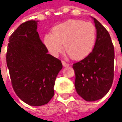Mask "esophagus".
<instances>
[{
	"label": "esophagus",
	"instance_id": "34e87169",
	"mask_svg": "<svg viewBox=\"0 0 122 122\" xmlns=\"http://www.w3.org/2000/svg\"><path fill=\"white\" fill-rule=\"evenodd\" d=\"M62 64H63V66H64V67H68V66H69V64L68 63H66L65 61H62Z\"/></svg>",
	"mask_w": 122,
	"mask_h": 122
}]
</instances>
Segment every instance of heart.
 I'll return each mask as SVG.
<instances>
[{"label":"heart","instance_id":"1","mask_svg":"<svg viewBox=\"0 0 122 122\" xmlns=\"http://www.w3.org/2000/svg\"><path fill=\"white\" fill-rule=\"evenodd\" d=\"M96 41V30L93 24L83 20H70L56 26L52 34H47L44 43L54 56L63 50V44L68 55L75 60L87 57Z\"/></svg>","mask_w":122,"mask_h":122}]
</instances>
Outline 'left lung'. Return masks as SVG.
Segmentation results:
<instances>
[{"mask_svg": "<svg viewBox=\"0 0 122 122\" xmlns=\"http://www.w3.org/2000/svg\"><path fill=\"white\" fill-rule=\"evenodd\" d=\"M97 38L92 51L83 60L75 63V87L87 102L102 98L110 90L114 79V50L107 30L92 17Z\"/></svg>", "mask_w": 122, "mask_h": 122, "instance_id": "obj_1", "label": "left lung"}]
</instances>
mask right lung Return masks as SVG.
Segmentation results:
<instances>
[{
    "instance_id": "right-lung-1",
    "label": "right lung",
    "mask_w": 122,
    "mask_h": 122,
    "mask_svg": "<svg viewBox=\"0 0 122 122\" xmlns=\"http://www.w3.org/2000/svg\"><path fill=\"white\" fill-rule=\"evenodd\" d=\"M39 21L21 24L9 38L6 62L16 95L31 106L47 104L54 95L61 61L48 54L37 32Z\"/></svg>"
}]
</instances>
